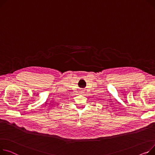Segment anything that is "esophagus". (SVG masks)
Masks as SVG:
<instances>
[{
	"label": "esophagus",
	"mask_w": 155,
	"mask_h": 155,
	"mask_svg": "<svg viewBox=\"0 0 155 155\" xmlns=\"http://www.w3.org/2000/svg\"><path fill=\"white\" fill-rule=\"evenodd\" d=\"M83 92H84V91H83ZM82 94H84V93H82Z\"/></svg>",
	"instance_id": "1"
}]
</instances>
